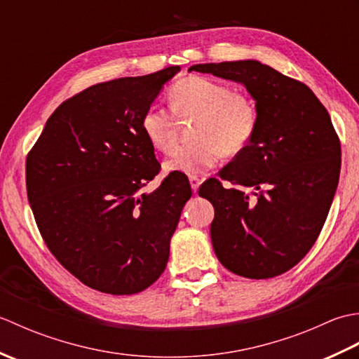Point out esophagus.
I'll return each instance as SVG.
<instances>
[{"label": "esophagus", "mask_w": 359, "mask_h": 359, "mask_svg": "<svg viewBox=\"0 0 359 359\" xmlns=\"http://www.w3.org/2000/svg\"><path fill=\"white\" fill-rule=\"evenodd\" d=\"M189 184H191L193 191L197 193V189H199V185L202 184V180L197 177V175H189Z\"/></svg>", "instance_id": "obj_1"}]
</instances>
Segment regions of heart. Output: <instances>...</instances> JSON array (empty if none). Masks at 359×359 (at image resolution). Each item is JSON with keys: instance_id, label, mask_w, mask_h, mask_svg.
Here are the masks:
<instances>
[{"instance_id": "b5f03b06", "label": "heart", "mask_w": 359, "mask_h": 359, "mask_svg": "<svg viewBox=\"0 0 359 359\" xmlns=\"http://www.w3.org/2000/svg\"><path fill=\"white\" fill-rule=\"evenodd\" d=\"M171 108L179 118L197 117L193 144L177 147L166 158V170L189 175L216 166L222 157H236L253 142L259 128V109L250 95L226 83L189 75L174 83ZM142 133L154 149L170 152L177 139V118L162 106H149L140 120Z\"/></svg>"}]
</instances>
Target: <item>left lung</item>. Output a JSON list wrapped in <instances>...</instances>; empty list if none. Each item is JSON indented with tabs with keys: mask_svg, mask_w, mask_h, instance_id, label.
<instances>
[{
	"mask_svg": "<svg viewBox=\"0 0 359 359\" xmlns=\"http://www.w3.org/2000/svg\"><path fill=\"white\" fill-rule=\"evenodd\" d=\"M189 71L243 83L259 109L250 147L220 179L199 188L215 207V253L239 276H279L315 245L337 191L341 142L329 112L302 81L255 60L194 65Z\"/></svg>",
	"mask_w": 359,
	"mask_h": 359,
	"instance_id": "1",
	"label": "left lung"
}]
</instances>
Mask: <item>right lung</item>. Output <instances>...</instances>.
<instances>
[{
	"mask_svg": "<svg viewBox=\"0 0 359 359\" xmlns=\"http://www.w3.org/2000/svg\"><path fill=\"white\" fill-rule=\"evenodd\" d=\"M179 71L170 66L72 95L53 111L27 154V199L46 247L102 293L134 294L154 284L193 194L179 171L154 193H142L160 163L140 120Z\"/></svg>",
	"mask_w": 359,
	"mask_h": 359,
	"instance_id": "1",
	"label": "right lung"
}]
</instances>
